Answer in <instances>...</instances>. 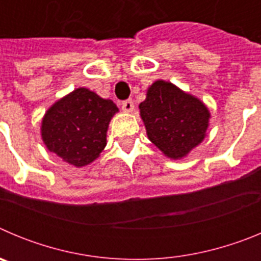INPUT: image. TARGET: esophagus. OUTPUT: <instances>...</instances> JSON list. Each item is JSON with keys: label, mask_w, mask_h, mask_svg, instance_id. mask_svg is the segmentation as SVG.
I'll list each match as a JSON object with an SVG mask.
<instances>
[{"label": "esophagus", "mask_w": 261, "mask_h": 261, "mask_svg": "<svg viewBox=\"0 0 261 261\" xmlns=\"http://www.w3.org/2000/svg\"><path fill=\"white\" fill-rule=\"evenodd\" d=\"M121 108H123L125 112H132L133 108H135L132 99H126V100H124V102L121 103Z\"/></svg>", "instance_id": "34e87169"}]
</instances>
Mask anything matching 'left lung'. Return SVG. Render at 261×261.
<instances>
[{
    "instance_id": "8db88e82",
    "label": "left lung",
    "mask_w": 261,
    "mask_h": 261,
    "mask_svg": "<svg viewBox=\"0 0 261 261\" xmlns=\"http://www.w3.org/2000/svg\"><path fill=\"white\" fill-rule=\"evenodd\" d=\"M140 111L150 141L170 158L187 155L204 140L209 111L170 82H154Z\"/></svg>"
}]
</instances>
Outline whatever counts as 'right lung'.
<instances>
[{
  "label": "right lung",
  "mask_w": 261,
  "mask_h": 261,
  "mask_svg": "<svg viewBox=\"0 0 261 261\" xmlns=\"http://www.w3.org/2000/svg\"><path fill=\"white\" fill-rule=\"evenodd\" d=\"M117 107L87 89H77L47 111L41 136L50 151L81 167L91 163L106 146V133Z\"/></svg>",
  "instance_id": "obj_1"
}]
</instances>
